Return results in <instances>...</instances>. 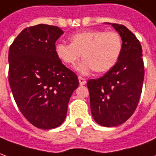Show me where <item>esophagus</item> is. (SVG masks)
Here are the masks:
<instances>
[{
  "instance_id": "obj_1",
  "label": "esophagus",
  "mask_w": 156,
  "mask_h": 156,
  "mask_svg": "<svg viewBox=\"0 0 156 156\" xmlns=\"http://www.w3.org/2000/svg\"><path fill=\"white\" fill-rule=\"evenodd\" d=\"M78 81H79V84L80 85H84L86 83V80L82 77H78Z\"/></svg>"
}]
</instances>
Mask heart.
Masks as SVG:
<instances>
[{
  "instance_id": "obj_1",
  "label": "heart",
  "mask_w": 156,
  "mask_h": 156,
  "mask_svg": "<svg viewBox=\"0 0 156 156\" xmlns=\"http://www.w3.org/2000/svg\"><path fill=\"white\" fill-rule=\"evenodd\" d=\"M122 49V40L115 31L90 30L80 31L71 37V43L57 42L55 51L63 63L72 66L82 55L84 58L75 70L87 75L95 70L106 73L116 64Z\"/></svg>"
}]
</instances>
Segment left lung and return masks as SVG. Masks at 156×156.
<instances>
[{
    "label": "left lung",
    "instance_id": "1",
    "mask_svg": "<svg viewBox=\"0 0 156 156\" xmlns=\"http://www.w3.org/2000/svg\"><path fill=\"white\" fill-rule=\"evenodd\" d=\"M113 25L122 39L117 63L97 79H90V110L102 126H117L133 114L140 99L144 78L142 47L136 36L122 25Z\"/></svg>",
    "mask_w": 156,
    "mask_h": 156
}]
</instances>
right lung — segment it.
<instances>
[{
  "mask_svg": "<svg viewBox=\"0 0 156 156\" xmlns=\"http://www.w3.org/2000/svg\"><path fill=\"white\" fill-rule=\"evenodd\" d=\"M63 30L40 25L24 29L8 53V81L20 112L34 126L48 130L64 122L77 75L55 51Z\"/></svg>",
  "mask_w": 156,
  "mask_h": 156,
  "instance_id": "add662e5",
  "label": "right lung"
}]
</instances>
